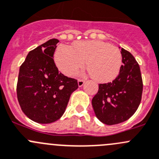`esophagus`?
<instances>
[{
  "label": "esophagus",
  "instance_id": "1",
  "mask_svg": "<svg viewBox=\"0 0 159 159\" xmlns=\"http://www.w3.org/2000/svg\"><path fill=\"white\" fill-rule=\"evenodd\" d=\"M78 86H79V87H81V86H83V84H84V80H78Z\"/></svg>",
  "mask_w": 159,
  "mask_h": 159
}]
</instances>
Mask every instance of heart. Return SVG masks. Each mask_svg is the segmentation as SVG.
Segmentation results:
<instances>
[{"mask_svg":"<svg viewBox=\"0 0 159 159\" xmlns=\"http://www.w3.org/2000/svg\"><path fill=\"white\" fill-rule=\"evenodd\" d=\"M59 70L67 76L76 75L85 65L94 80L109 82L116 78L122 66V54L117 47L99 40L81 41L74 49L61 45L54 56Z\"/></svg>","mask_w":159,"mask_h":159,"instance_id":"b5f03b06","label":"heart"}]
</instances>
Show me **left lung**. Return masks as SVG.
Wrapping results in <instances>:
<instances>
[{
	"mask_svg": "<svg viewBox=\"0 0 159 159\" xmlns=\"http://www.w3.org/2000/svg\"><path fill=\"white\" fill-rule=\"evenodd\" d=\"M123 65L112 81L98 84L92 100L95 116L107 125L120 124L134 114L141 101L143 81L138 63L133 55L121 49Z\"/></svg>",
	"mask_w": 159,
	"mask_h": 159,
	"instance_id": "8db88e82",
	"label": "left lung"
}]
</instances>
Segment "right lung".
Here are the masks:
<instances>
[{"instance_id":"add662e5","label":"right lung","mask_w":159,"mask_h":159,"mask_svg":"<svg viewBox=\"0 0 159 159\" xmlns=\"http://www.w3.org/2000/svg\"><path fill=\"white\" fill-rule=\"evenodd\" d=\"M59 40L50 39L28 53L21 65L17 97L22 112L39 124H50L65 112L78 81L60 73L53 61Z\"/></svg>"}]
</instances>
